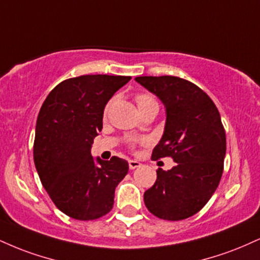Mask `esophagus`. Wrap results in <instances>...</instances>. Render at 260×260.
Returning a JSON list of instances; mask_svg holds the SVG:
<instances>
[{
	"label": "esophagus",
	"instance_id": "34e87169",
	"mask_svg": "<svg viewBox=\"0 0 260 260\" xmlns=\"http://www.w3.org/2000/svg\"><path fill=\"white\" fill-rule=\"evenodd\" d=\"M128 166H129V170H136V168L140 167L142 164H140V162L137 161V160H129V161H128Z\"/></svg>",
	"mask_w": 260,
	"mask_h": 260
}]
</instances>
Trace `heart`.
<instances>
[{"label":"heart","mask_w":260,"mask_h":260,"mask_svg":"<svg viewBox=\"0 0 260 260\" xmlns=\"http://www.w3.org/2000/svg\"><path fill=\"white\" fill-rule=\"evenodd\" d=\"M137 104L142 105V104H146V103H151V102H155V99L152 98V96H150L149 94H138L137 95ZM108 110V109H106Z\"/></svg>","instance_id":"1"}]
</instances>
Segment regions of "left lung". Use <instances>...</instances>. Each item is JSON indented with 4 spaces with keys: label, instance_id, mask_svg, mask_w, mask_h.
I'll list each match as a JSON object with an SVG mask.
<instances>
[{
    "label": "left lung",
    "instance_id": "8db88e82",
    "mask_svg": "<svg viewBox=\"0 0 260 260\" xmlns=\"http://www.w3.org/2000/svg\"><path fill=\"white\" fill-rule=\"evenodd\" d=\"M136 81L166 108L164 136L151 160L171 156L177 165L157 170L144 192L146 208L165 220L196 214L217 190L223 174L226 137L213 100L200 87L176 76H140Z\"/></svg>",
    "mask_w": 260,
    "mask_h": 260
}]
</instances>
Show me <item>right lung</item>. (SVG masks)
Segmentation results:
<instances>
[{
  "mask_svg": "<svg viewBox=\"0 0 260 260\" xmlns=\"http://www.w3.org/2000/svg\"><path fill=\"white\" fill-rule=\"evenodd\" d=\"M131 76L83 75L62 81L43 102L36 121L34 161L47 193L62 213L98 219L111 211L128 162L93 158L105 105Z\"/></svg>",
  "mask_w": 260,
  "mask_h": 260,
  "instance_id": "right-lung-1",
  "label": "right lung"
}]
</instances>
